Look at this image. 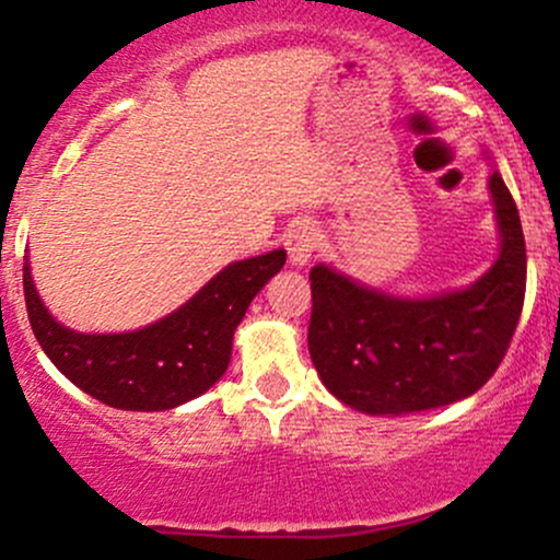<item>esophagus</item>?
I'll list each match as a JSON object with an SVG mask.
<instances>
[{"label": "esophagus", "instance_id": "1", "mask_svg": "<svg viewBox=\"0 0 560 560\" xmlns=\"http://www.w3.org/2000/svg\"><path fill=\"white\" fill-rule=\"evenodd\" d=\"M284 244L289 249V262H292V268H305L318 247V229L313 226L311 221L294 223V226L287 231Z\"/></svg>", "mask_w": 560, "mask_h": 560}]
</instances>
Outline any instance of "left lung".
Returning a JSON list of instances; mask_svg holds the SVG:
<instances>
[{"label": "left lung", "instance_id": "obj_1", "mask_svg": "<svg viewBox=\"0 0 560 560\" xmlns=\"http://www.w3.org/2000/svg\"><path fill=\"white\" fill-rule=\"evenodd\" d=\"M490 160V155H487ZM498 258L477 281L436 294H395L318 262L311 271L307 350L339 402L369 416H405L466 400L503 361L526 292L516 202L487 178Z\"/></svg>", "mask_w": 560, "mask_h": 560}]
</instances>
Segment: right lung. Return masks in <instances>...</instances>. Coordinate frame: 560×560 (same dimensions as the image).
<instances>
[{
	"instance_id": "1",
	"label": "right lung",
	"mask_w": 560,
	"mask_h": 560,
	"mask_svg": "<svg viewBox=\"0 0 560 560\" xmlns=\"http://www.w3.org/2000/svg\"><path fill=\"white\" fill-rule=\"evenodd\" d=\"M284 262L287 249L229 262L182 307L133 331L89 334L60 324L38 298L28 255L23 292L31 329L68 382L110 408L152 413L195 400L226 374L236 326Z\"/></svg>"
}]
</instances>
